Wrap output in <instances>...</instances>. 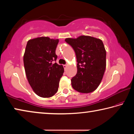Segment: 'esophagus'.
Here are the masks:
<instances>
[{"mask_svg": "<svg viewBox=\"0 0 134 134\" xmlns=\"http://www.w3.org/2000/svg\"><path fill=\"white\" fill-rule=\"evenodd\" d=\"M63 67H64V70H66L67 67V64L63 65Z\"/></svg>", "mask_w": 134, "mask_h": 134, "instance_id": "1", "label": "esophagus"}]
</instances>
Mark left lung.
<instances>
[{
    "label": "left lung",
    "mask_w": 134,
    "mask_h": 134,
    "mask_svg": "<svg viewBox=\"0 0 134 134\" xmlns=\"http://www.w3.org/2000/svg\"><path fill=\"white\" fill-rule=\"evenodd\" d=\"M65 41L75 51L77 72L71 79L76 91L89 93L99 86L106 69V53L102 41L90 36L66 38Z\"/></svg>",
    "instance_id": "left-lung-1"
}]
</instances>
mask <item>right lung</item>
Segmentation results:
<instances>
[{
	"label": "right lung",
	"mask_w": 134,
	"mask_h": 134,
	"mask_svg": "<svg viewBox=\"0 0 134 134\" xmlns=\"http://www.w3.org/2000/svg\"><path fill=\"white\" fill-rule=\"evenodd\" d=\"M59 40L38 37L29 40L24 55L27 79L38 96L50 97L58 91L64 68L54 63L57 55L55 49Z\"/></svg>",
	"instance_id": "right-lung-1"
}]
</instances>
